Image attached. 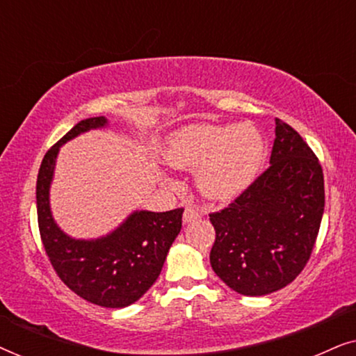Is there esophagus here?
<instances>
[{
	"label": "esophagus",
	"instance_id": "1",
	"mask_svg": "<svg viewBox=\"0 0 356 356\" xmlns=\"http://www.w3.org/2000/svg\"><path fill=\"white\" fill-rule=\"evenodd\" d=\"M201 217V212L197 211V209L194 207H184V212H183V223H189L193 220H196V218Z\"/></svg>",
	"mask_w": 356,
	"mask_h": 356
}]
</instances>
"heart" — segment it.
I'll return each instance as SVG.
<instances>
[{
  "label": "heart",
  "instance_id": "heart-1",
  "mask_svg": "<svg viewBox=\"0 0 356 356\" xmlns=\"http://www.w3.org/2000/svg\"><path fill=\"white\" fill-rule=\"evenodd\" d=\"M175 168L197 170L199 193L211 201H230L254 183L266 160V140L254 124L184 126L165 145Z\"/></svg>",
  "mask_w": 356,
  "mask_h": 356
}]
</instances>
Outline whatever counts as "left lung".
Segmentation results:
<instances>
[{"mask_svg":"<svg viewBox=\"0 0 356 356\" xmlns=\"http://www.w3.org/2000/svg\"><path fill=\"white\" fill-rule=\"evenodd\" d=\"M324 213V175L303 138L275 118L270 167L220 212L211 266L246 296H262L293 282L309 261Z\"/></svg>","mask_w":356,"mask_h":356,"instance_id":"8db88e82","label":"left lung"}]
</instances>
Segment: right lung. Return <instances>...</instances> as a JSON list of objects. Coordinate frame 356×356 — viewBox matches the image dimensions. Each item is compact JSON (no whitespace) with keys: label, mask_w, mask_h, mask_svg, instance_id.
Listing matches in <instances>:
<instances>
[{"label":"right lung","mask_w":356,"mask_h":356,"mask_svg":"<svg viewBox=\"0 0 356 356\" xmlns=\"http://www.w3.org/2000/svg\"><path fill=\"white\" fill-rule=\"evenodd\" d=\"M106 124L105 116L82 120L45 154L37 177L38 230L48 259L65 285L94 305L124 308L157 280L170 246L181 230L183 209L136 211L118 228L95 240H76L56 225L50 209V186L60 147L76 136Z\"/></svg>","instance_id":"right-lung-1"}]
</instances>
